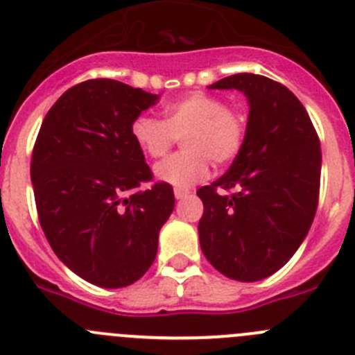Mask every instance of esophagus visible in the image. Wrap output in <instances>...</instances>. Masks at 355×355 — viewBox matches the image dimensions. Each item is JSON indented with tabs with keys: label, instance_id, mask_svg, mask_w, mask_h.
<instances>
[{
	"label": "esophagus",
	"instance_id": "34e87169",
	"mask_svg": "<svg viewBox=\"0 0 355 355\" xmlns=\"http://www.w3.org/2000/svg\"><path fill=\"white\" fill-rule=\"evenodd\" d=\"M189 194H191L189 189H182V187L175 189V198H177V200H184V198H187Z\"/></svg>",
	"mask_w": 355,
	"mask_h": 355
}]
</instances>
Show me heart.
Returning a JSON list of instances; mask_svg holds the SVG:
<instances>
[{"instance_id": "b5f03b06", "label": "heart", "mask_w": 355, "mask_h": 355, "mask_svg": "<svg viewBox=\"0 0 355 355\" xmlns=\"http://www.w3.org/2000/svg\"><path fill=\"white\" fill-rule=\"evenodd\" d=\"M248 132V117L240 107L227 105L220 96L194 91L168 103L164 119L140 115L132 121L131 137L138 147L161 159L178 138L185 150L155 166V177L177 187L203 180L215 166H226L240 155Z\"/></svg>"}]
</instances>
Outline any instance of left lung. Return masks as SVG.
Wrapping results in <instances>:
<instances>
[{
	"label": "left lung",
	"mask_w": 355,
	"mask_h": 355,
	"mask_svg": "<svg viewBox=\"0 0 355 355\" xmlns=\"http://www.w3.org/2000/svg\"><path fill=\"white\" fill-rule=\"evenodd\" d=\"M210 87L241 91L250 112L240 155L227 173L198 189L201 250L227 278L257 282L294 256L312 226L320 140L300 99L280 82L236 73Z\"/></svg>",
	"instance_id": "8db88e82"
}]
</instances>
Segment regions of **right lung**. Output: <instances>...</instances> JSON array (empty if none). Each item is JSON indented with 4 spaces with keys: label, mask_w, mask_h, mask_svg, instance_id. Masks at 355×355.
Segmentation results:
<instances>
[{
    "label": "right lung",
    "mask_w": 355,
    "mask_h": 355,
    "mask_svg": "<svg viewBox=\"0 0 355 355\" xmlns=\"http://www.w3.org/2000/svg\"><path fill=\"white\" fill-rule=\"evenodd\" d=\"M157 98L112 78L80 82L52 105L33 147L47 241L73 273L105 289L144 277L175 207L173 187L150 183L154 175L131 137L132 121Z\"/></svg>",
    "instance_id": "right-lung-1"
}]
</instances>
